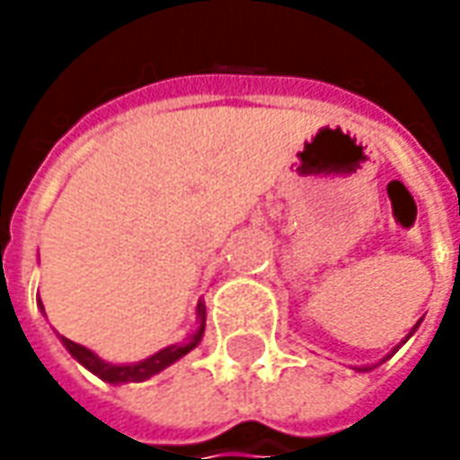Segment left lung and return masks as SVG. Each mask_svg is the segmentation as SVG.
Here are the masks:
<instances>
[{
  "label": "left lung",
  "mask_w": 460,
  "mask_h": 460,
  "mask_svg": "<svg viewBox=\"0 0 460 460\" xmlns=\"http://www.w3.org/2000/svg\"><path fill=\"white\" fill-rule=\"evenodd\" d=\"M415 330H417V325L412 327V332H415ZM412 332H410V335H412ZM410 335H407V338H410ZM397 348H399V345H397ZM397 348H394V350H397ZM394 350H392V353H394ZM392 353H389V356H392ZM389 356H386V358H389ZM386 358H384V361H386ZM358 371H368V368H358Z\"/></svg>",
  "instance_id": "left-lung-1"
}]
</instances>
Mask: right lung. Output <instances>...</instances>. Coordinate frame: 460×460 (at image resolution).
Segmentation results:
<instances>
[{"label": "right lung", "mask_w": 460, "mask_h": 460, "mask_svg": "<svg viewBox=\"0 0 460 460\" xmlns=\"http://www.w3.org/2000/svg\"><path fill=\"white\" fill-rule=\"evenodd\" d=\"M43 307V305H40ZM204 320H207V312H204V305L199 302L197 305V323L199 327L189 335V341L186 343L179 345H168L164 350H158V353H153L151 358H146V361H137V363H125V366H117V363H107L99 358L97 353H92L89 348H84V345L74 343V341H68V338H61L63 345H66V350L81 363V366H86L94 376H99L102 381H107V384H128V381H146L151 379L153 374H158V371H164L166 366L171 363H176L181 356H186L189 350H194L199 341H202L204 335Z\"/></svg>", "instance_id": "obj_1"}]
</instances>
